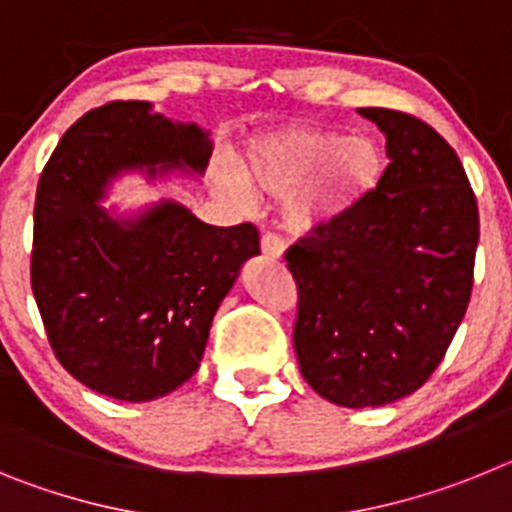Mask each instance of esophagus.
<instances>
[{
    "label": "esophagus",
    "instance_id": "obj_1",
    "mask_svg": "<svg viewBox=\"0 0 512 512\" xmlns=\"http://www.w3.org/2000/svg\"><path fill=\"white\" fill-rule=\"evenodd\" d=\"M261 253H264L266 259L271 261H279L284 256V243L279 241L277 235L266 233L264 238H261Z\"/></svg>",
    "mask_w": 512,
    "mask_h": 512
}]
</instances>
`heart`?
<instances>
[{"label": "heart", "instance_id": "obj_1", "mask_svg": "<svg viewBox=\"0 0 512 512\" xmlns=\"http://www.w3.org/2000/svg\"><path fill=\"white\" fill-rule=\"evenodd\" d=\"M382 171V148L369 135L295 130L253 143L235 169H223L220 187L233 202H248V191L264 197L289 191L284 225L292 233H318L372 197Z\"/></svg>", "mask_w": 512, "mask_h": 512}]
</instances>
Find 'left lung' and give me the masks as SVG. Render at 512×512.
<instances>
[{
  "instance_id": "obj_1",
  "label": "left lung",
  "mask_w": 512,
  "mask_h": 512,
  "mask_svg": "<svg viewBox=\"0 0 512 512\" xmlns=\"http://www.w3.org/2000/svg\"><path fill=\"white\" fill-rule=\"evenodd\" d=\"M387 138L379 187L287 251L300 289L295 351L312 390L379 408L441 364L472 295L479 212L454 148L418 117L361 107Z\"/></svg>"
}]
</instances>
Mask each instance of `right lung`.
<instances>
[{
    "label": "right lung",
    "instance_id": "add662e5",
    "mask_svg": "<svg viewBox=\"0 0 512 512\" xmlns=\"http://www.w3.org/2000/svg\"><path fill=\"white\" fill-rule=\"evenodd\" d=\"M212 140L151 102H110L63 133L35 194L33 295L61 366L99 395L151 402L205 354L217 307L251 256L248 223L217 228L184 205L104 207L112 182L202 176Z\"/></svg>",
    "mask_w": 512,
    "mask_h": 512
}]
</instances>
